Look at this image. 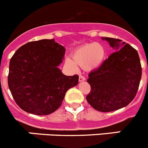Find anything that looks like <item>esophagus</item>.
Here are the masks:
<instances>
[{
	"instance_id": "esophagus-1",
	"label": "esophagus",
	"mask_w": 148,
	"mask_h": 148,
	"mask_svg": "<svg viewBox=\"0 0 148 148\" xmlns=\"http://www.w3.org/2000/svg\"><path fill=\"white\" fill-rule=\"evenodd\" d=\"M85 77H84L83 75H79V82H82V81H85Z\"/></svg>"
}]
</instances>
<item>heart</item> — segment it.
Instances as JSON below:
<instances>
[{
    "label": "heart",
    "mask_w": 148,
    "mask_h": 148,
    "mask_svg": "<svg viewBox=\"0 0 148 148\" xmlns=\"http://www.w3.org/2000/svg\"><path fill=\"white\" fill-rule=\"evenodd\" d=\"M104 55L103 47L96 42L90 43L77 48L71 55L72 61L67 60L66 63L70 66H74L76 64L87 69H93L101 64Z\"/></svg>",
    "instance_id": "heart-1"
}]
</instances>
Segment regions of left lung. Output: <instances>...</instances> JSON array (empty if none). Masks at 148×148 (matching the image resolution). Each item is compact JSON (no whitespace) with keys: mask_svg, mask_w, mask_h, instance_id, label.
<instances>
[{"mask_svg":"<svg viewBox=\"0 0 148 148\" xmlns=\"http://www.w3.org/2000/svg\"><path fill=\"white\" fill-rule=\"evenodd\" d=\"M115 49L100 66L88 74L90 91L86 99L91 107L107 112L119 110L133 101L142 77L136 49L122 40L103 38Z\"/></svg>","mask_w":148,"mask_h":148,"instance_id":"obj_1","label":"left lung"}]
</instances>
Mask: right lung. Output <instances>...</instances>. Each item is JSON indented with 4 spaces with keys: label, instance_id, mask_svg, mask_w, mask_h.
I'll use <instances>...</instances> for the list:
<instances>
[{
    "label": "right lung",
    "instance_id": "obj_1",
    "mask_svg": "<svg viewBox=\"0 0 148 148\" xmlns=\"http://www.w3.org/2000/svg\"><path fill=\"white\" fill-rule=\"evenodd\" d=\"M65 48L54 39L30 41L15 52L9 63L8 85L15 102L37 115L51 114L61 106L66 91L79 76H66L58 66Z\"/></svg>",
    "mask_w": 148,
    "mask_h": 148
}]
</instances>
